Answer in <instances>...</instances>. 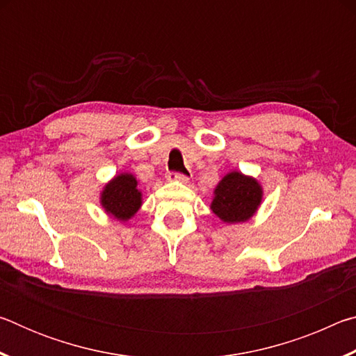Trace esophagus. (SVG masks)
I'll use <instances>...</instances> for the list:
<instances>
[{
  "label": "esophagus",
  "mask_w": 356,
  "mask_h": 356,
  "mask_svg": "<svg viewBox=\"0 0 356 356\" xmlns=\"http://www.w3.org/2000/svg\"><path fill=\"white\" fill-rule=\"evenodd\" d=\"M168 182H179V184H186L188 182V176H185V174H180V172H168Z\"/></svg>",
  "instance_id": "34e87169"
}]
</instances>
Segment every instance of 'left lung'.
Segmentation results:
<instances>
[{"label": "left lung", "mask_w": 356, "mask_h": 356, "mask_svg": "<svg viewBox=\"0 0 356 356\" xmlns=\"http://www.w3.org/2000/svg\"><path fill=\"white\" fill-rule=\"evenodd\" d=\"M262 197L264 188L256 177L234 170L215 186L210 209L226 225H237L257 213Z\"/></svg>", "instance_id": "left-lung-1"}]
</instances>
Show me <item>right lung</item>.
Listing matches in <instances>:
<instances>
[{"instance_id": "1", "label": "right lung", "mask_w": 356, "mask_h": 356, "mask_svg": "<svg viewBox=\"0 0 356 356\" xmlns=\"http://www.w3.org/2000/svg\"><path fill=\"white\" fill-rule=\"evenodd\" d=\"M131 172H119L104 185L100 191V206L104 212L120 222L134 218L143 206V191Z\"/></svg>"}]
</instances>
